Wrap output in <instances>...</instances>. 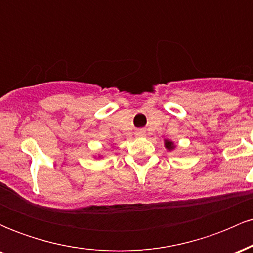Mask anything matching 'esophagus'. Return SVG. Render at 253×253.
I'll list each match as a JSON object with an SVG mask.
<instances>
[{"label": "esophagus", "instance_id": "obj_1", "mask_svg": "<svg viewBox=\"0 0 253 253\" xmlns=\"http://www.w3.org/2000/svg\"><path fill=\"white\" fill-rule=\"evenodd\" d=\"M135 135L136 136H145L146 135V132H145L144 129H138V130H135Z\"/></svg>", "mask_w": 253, "mask_h": 253}]
</instances>
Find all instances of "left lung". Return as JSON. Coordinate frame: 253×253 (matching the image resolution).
I'll use <instances>...</instances> for the list:
<instances>
[{
	"label": "left lung",
	"instance_id": "left-lung-1",
	"mask_svg": "<svg viewBox=\"0 0 253 253\" xmlns=\"http://www.w3.org/2000/svg\"><path fill=\"white\" fill-rule=\"evenodd\" d=\"M164 147L168 151H173L176 149V144L173 143L172 140H169V139H165L164 140Z\"/></svg>",
	"mask_w": 253,
	"mask_h": 253
}]
</instances>
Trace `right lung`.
Wrapping results in <instances>:
<instances>
[{"instance_id":"1","label":"right lung","mask_w":253,"mask_h":253,"mask_svg":"<svg viewBox=\"0 0 253 253\" xmlns=\"http://www.w3.org/2000/svg\"><path fill=\"white\" fill-rule=\"evenodd\" d=\"M101 157H102V156H101V155H100V156H98V158H101Z\"/></svg>"}]
</instances>
